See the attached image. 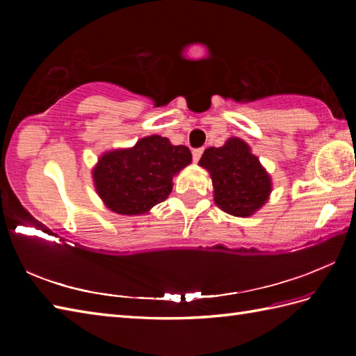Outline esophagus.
<instances>
[{
  "label": "esophagus",
  "mask_w": 356,
  "mask_h": 356,
  "mask_svg": "<svg viewBox=\"0 0 356 356\" xmlns=\"http://www.w3.org/2000/svg\"><path fill=\"white\" fill-rule=\"evenodd\" d=\"M202 153H203V148H195V149H193V161H194V162H199L200 157H202Z\"/></svg>",
  "instance_id": "34e87169"
}]
</instances>
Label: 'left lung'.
I'll use <instances>...</instances> for the list:
<instances>
[{
  "label": "left lung",
  "mask_w": 356,
  "mask_h": 356,
  "mask_svg": "<svg viewBox=\"0 0 356 356\" xmlns=\"http://www.w3.org/2000/svg\"><path fill=\"white\" fill-rule=\"evenodd\" d=\"M199 165L208 170L214 202L225 213L249 217L268 202L270 177L245 140L231 138L223 147L205 149Z\"/></svg>",
  "instance_id": "1"
}]
</instances>
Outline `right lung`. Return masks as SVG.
I'll use <instances>...</instances> for the list:
<instances>
[{"label": "right lung", "instance_id": "right-lung-1", "mask_svg": "<svg viewBox=\"0 0 356 356\" xmlns=\"http://www.w3.org/2000/svg\"><path fill=\"white\" fill-rule=\"evenodd\" d=\"M191 151L162 136H147L131 148L104 153L93 168L96 193L113 213L145 214L168 197L172 177L191 163Z\"/></svg>", "mask_w": 356, "mask_h": 356}]
</instances>
